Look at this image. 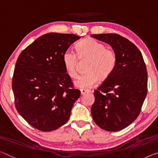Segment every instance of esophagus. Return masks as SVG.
<instances>
[{
	"label": "esophagus",
	"mask_w": 158,
	"mask_h": 158,
	"mask_svg": "<svg viewBox=\"0 0 158 158\" xmlns=\"http://www.w3.org/2000/svg\"><path fill=\"white\" fill-rule=\"evenodd\" d=\"M80 91H81V95H84L87 94V93H90L91 92V91L90 90H88V89H82L80 90Z\"/></svg>",
	"instance_id": "34e87169"
}]
</instances>
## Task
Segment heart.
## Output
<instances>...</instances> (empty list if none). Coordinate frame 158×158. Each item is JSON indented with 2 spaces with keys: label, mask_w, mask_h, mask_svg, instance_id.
<instances>
[{
  "label": "heart",
  "mask_w": 158,
  "mask_h": 158,
  "mask_svg": "<svg viewBox=\"0 0 158 158\" xmlns=\"http://www.w3.org/2000/svg\"><path fill=\"white\" fill-rule=\"evenodd\" d=\"M77 51L80 58L91 59L86 71L88 73L80 75L74 83L80 89H88L96 85L99 80L106 79L110 76L117 65V55L113 50L106 48V46L94 39H86L77 46ZM78 57L75 52L67 49L62 55V62L67 74L71 77L77 75V64Z\"/></svg>",
  "instance_id": "obj_1"
}]
</instances>
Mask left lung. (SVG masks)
Here are the masks:
<instances>
[{
    "label": "left lung",
    "mask_w": 158,
    "mask_h": 158,
    "mask_svg": "<svg viewBox=\"0 0 158 158\" xmlns=\"http://www.w3.org/2000/svg\"><path fill=\"white\" fill-rule=\"evenodd\" d=\"M91 36L110 45L117 58L113 72L94 91L93 119L106 131H118L141 112L148 91L146 64L139 48L124 37L117 34Z\"/></svg>",
    "instance_id": "1"
}]
</instances>
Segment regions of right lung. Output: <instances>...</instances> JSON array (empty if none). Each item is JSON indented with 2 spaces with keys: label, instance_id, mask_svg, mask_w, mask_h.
<instances>
[{
  "label": "right lung",
  "instance_id": "1",
  "mask_svg": "<svg viewBox=\"0 0 158 158\" xmlns=\"http://www.w3.org/2000/svg\"><path fill=\"white\" fill-rule=\"evenodd\" d=\"M79 39L72 34L42 35L17 60L12 81L16 109L40 131H51L65 124L80 97L62 62L64 52Z\"/></svg>",
  "mask_w": 158,
  "mask_h": 158
}]
</instances>
